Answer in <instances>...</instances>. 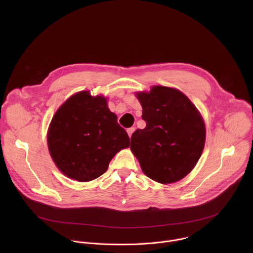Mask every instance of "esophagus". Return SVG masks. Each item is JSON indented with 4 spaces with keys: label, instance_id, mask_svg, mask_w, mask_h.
Returning <instances> with one entry per match:
<instances>
[{
    "label": "esophagus",
    "instance_id": "1",
    "mask_svg": "<svg viewBox=\"0 0 253 253\" xmlns=\"http://www.w3.org/2000/svg\"><path fill=\"white\" fill-rule=\"evenodd\" d=\"M134 131H135V128H134V127L127 129V133H128V135H129V137H130V138H131V136H132V134H133V132H134Z\"/></svg>",
    "mask_w": 253,
    "mask_h": 253
}]
</instances>
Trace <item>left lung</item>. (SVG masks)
Returning a JSON list of instances; mask_svg holds the SVG:
<instances>
[{
	"label": "left lung",
	"mask_w": 253,
	"mask_h": 253,
	"mask_svg": "<svg viewBox=\"0 0 253 253\" xmlns=\"http://www.w3.org/2000/svg\"><path fill=\"white\" fill-rule=\"evenodd\" d=\"M144 129L131 136V150L142 171L154 181L173 183L198 162L205 143L204 121L192 102L179 90L153 86L136 94Z\"/></svg>",
	"instance_id": "left-lung-1"
}]
</instances>
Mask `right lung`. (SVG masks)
<instances>
[{
    "instance_id": "1",
    "label": "right lung",
    "mask_w": 253,
    "mask_h": 253,
    "mask_svg": "<svg viewBox=\"0 0 253 253\" xmlns=\"http://www.w3.org/2000/svg\"><path fill=\"white\" fill-rule=\"evenodd\" d=\"M130 145L127 132L103 96L88 91L70 97L55 113L48 147L56 166L67 177L88 182L106 172L110 161Z\"/></svg>"
}]
</instances>
